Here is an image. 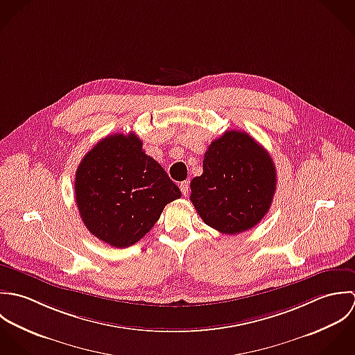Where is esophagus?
<instances>
[{
    "label": "esophagus",
    "instance_id": "34e87169",
    "mask_svg": "<svg viewBox=\"0 0 355 355\" xmlns=\"http://www.w3.org/2000/svg\"><path fill=\"white\" fill-rule=\"evenodd\" d=\"M180 189H181V192H182L184 196H188V192H189V182H188V181H182V182L180 184Z\"/></svg>",
    "mask_w": 355,
    "mask_h": 355
}]
</instances>
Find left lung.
Here are the masks:
<instances>
[{"label":"left lung","mask_w":355,"mask_h":355,"mask_svg":"<svg viewBox=\"0 0 355 355\" xmlns=\"http://www.w3.org/2000/svg\"><path fill=\"white\" fill-rule=\"evenodd\" d=\"M276 175L273 159L262 145L245 132L229 130L205 153L203 174L191 182V202L209 226L237 234L269 211Z\"/></svg>","instance_id":"left-lung-1"}]
</instances>
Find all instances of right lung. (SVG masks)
<instances>
[{
    "instance_id": "add662e5",
    "label": "right lung",
    "mask_w": 355,
    "mask_h": 355,
    "mask_svg": "<svg viewBox=\"0 0 355 355\" xmlns=\"http://www.w3.org/2000/svg\"><path fill=\"white\" fill-rule=\"evenodd\" d=\"M73 191L87 230L115 248L136 244L164 206L181 198L180 188L142 150L135 133L97 142L76 168Z\"/></svg>"
}]
</instances>
